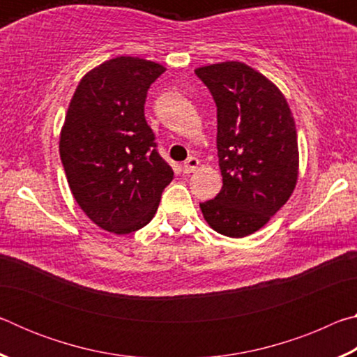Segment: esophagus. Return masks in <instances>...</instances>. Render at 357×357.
<instances>
[{
	"label": "esophagus",
	"instance_id": "obj_1",
	"mask_svg": "<svg viewBox=\"0 0 357 357\" xmlns=\"http://www.w3.org/2000/svg\"><path fill=\"white\" fill-rule=\"evenodd\" d=\"M198 165H200V160H198L197 157H189V159L184 162L183 170L184 173H193L198 168Z\"/></svg>",
	"mask_w": 357,
	"mask_h": 357
}]
</instances>
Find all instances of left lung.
Here are the masks:
<instances>
[{
  "instance_id": "obj_1",
  "label": "left lung",
  "mask_w": 357,
  "mask_h": 357,
  "mask_svg": "<svg viewBox=\"0 0 357 357\" xmlns=\"http://www.w3.org/2000/svg\"><path fill=\"white\" fill-rule=\"evenodd\" d=\"M217 105L222 190L200 203L208 225L229 238L258 231L288 202L298 183L299 149L285 96L239 61L195 69Z\"/></svg>"
}]
</instances>
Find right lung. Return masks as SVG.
Returning a JSON list of instances; mask_svg holds the SVG:
<instances>
[{"label":"right lung","instance_id":"right-lung-1","mask_svg":"<svg viewBox=\"0 0 357 357\" xmlns=\"http://www.w3.org/2000/svg\"><path fill=\"white\" fill-rule=\"evenodd\" d=\"M164 72L148 59H108L82 78L70 99L59 155L78 206L105 231L148 225L173 179L144 119L148 89Z\"/></svg>","mask_w":357,"mask_h":357}]
</instances>
